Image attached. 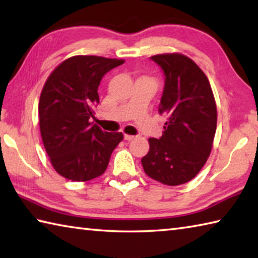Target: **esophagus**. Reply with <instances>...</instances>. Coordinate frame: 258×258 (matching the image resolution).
Returning <instances> with one entry per match:
<instances>
[{"label": "esophagus", "instance_id": "obj_1", "mask_svg": "<svg viewBox=\"0 0 258 258\" xmlns=\"http://www.w3.org/2000/svg\"><path fill=\"white\" fill-rule=\"evenodd\" d=\"M124 138H125L126 141H132V140H134V139H135L134 135H130V134H125V135H124Z\"/></svg>", "mask_w": 258, "mask_h": 258}]
</instances>
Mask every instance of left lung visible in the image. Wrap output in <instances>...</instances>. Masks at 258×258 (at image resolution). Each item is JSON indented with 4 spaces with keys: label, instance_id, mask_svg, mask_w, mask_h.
<instances>
[{
    "label": "left lung",
    "instance_id": "left-lung-1",
    "mask_svg": "<svg viewBox=\"0 0 258 258\" xmlns=\"http://www.w3.org/2000/svg\"><path fill=\"white\" fill-rule=\"evenodd\" d=\"M165 74L159 113L167 117L160 139L150 138L141 159L152 180L175 186L191 181L211 155L217 125L215 98L207 76L189 56L152 55Z\"/></svg>",
    "mask_w": 258,
    "mask_h": 258
}]
</instances>
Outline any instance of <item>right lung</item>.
Listing matches in <instances>:
<instances>
[{
    "instance_id": "right-lung-1",
    "label": "right lung",
    "mask_w": 258,
    "mask_h": 258,
    "mask_svg": "<svg viewBox=\"0 0 258 258\" xmlns=\"http://www.w3.org/2000/svg\"><path fill=\"white\" fill-rule=\"evenodd\" d=\"M124 62L74 55L58 64L43 86L38 102L42 141L52 167L67 180L85 182L102 175L124 139L121 132H104L91 121L100 102L101 78Z\"/></svg>"
}]
</instances>
